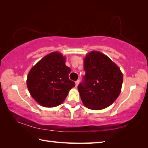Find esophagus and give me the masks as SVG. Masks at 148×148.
<instances>
[{
    "label": "esophagus",
    "mask_w": 148,
    "mask_h": 148,
    "mask_svg": "<svg viewBox=\"0 0 148 148\" xmlns=\"http://www.w3.org/2000/svg\"><path fill=\"white\" fill-rule=\"evenodd\" d=\"M79 83V80H77V81L75 82V84H76V87H77V86H78V84Z\"/></svg>",
    "instance_id": "obj_1"
}]
</instances>
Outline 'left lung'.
Listing matches in <instances>:
<instances>
[{"instance_id": "8db88e82", "label": "left lung", "mask_w": 148, "mask_h": 148, "mask_svg": "<svg viewBox=\"0 0 148 148\" xmlns=\"http://www.w3.org/2000/svg\"><path fill=\"white\" fill-rule=\"evenodd\" d=\"M86 75L77 86L87 108L99 110L110 106L121 92L123 74L116 64L104 53L92 51L84 59Z\"/></svg>"}]
</instances>
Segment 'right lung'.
I'll return each mask as SVG.
<instances>
[{
    "mask_svg": "<svg viewBox=\"0 0 148 148\" xmlns=\"http://www.w3.org/2000/svg\"><path fill=\"white\" fill-rule=\"evenodd\" d=\"M66 57L55 51L44 57L29 71L27 86L35 101L44 107L52 108L62 104L75 86L70 80L71 70L65 64Z\"/></svg>",
    "mask_w": 148,
    "mask_h": 148,
    "instance_id": "right-lung-1",
    "label": "right lung"
}]
</instances>
